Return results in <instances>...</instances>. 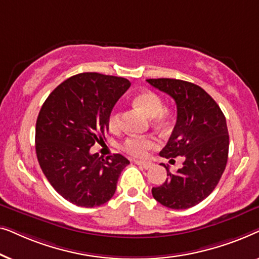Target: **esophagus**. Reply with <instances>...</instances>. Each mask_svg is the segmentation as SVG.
I'll list each match as a JSON object with an SVG mask.
<instances>
[{
    "label": "esophagus",
    "mask_w": 259,
    "mask_h": 259,
    "mask_svg": "<svg viewBox=\"0 0 259 259\" xmlns=\"http://www.w3.org/2000/svg\"><path fill=\"white\" fill-rule=\"evenodd\" d=\"M136 164L139 165L140 167H143L145 169H148L151 168L152 166H153V164H152L151 161H141V160H136Z\"/></svg>",
    "instance_id": "esophagus-1"
}]
</instances>
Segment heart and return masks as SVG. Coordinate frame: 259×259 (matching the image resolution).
<instances>
[{
    "instance_id": "obj_1",
    "label": "heart",
    "mask_w": 259,
    "mask_h": 259,
    "mask_svg": "<svg viewBox=\"0 0 259 259\" xmlns=\"http://www.w3.org/2000/svg\"><path fill=\"white\" fill-rule=\"evenodd\" d=\"M133 104L143 109L145 114L150 118H153V123L159 127H165L168 125L171 116L169 113L164 111V102L159 95L152 91L145 90L137 93L133 97ZM122 113L120 111H114L109 116L108 127L111 131H118L121 126ZM155 146L153 139L146 137H130L122 143V150L127 153L137 158H143L147 154V152Z\"/></svg>"
}]
</instances>
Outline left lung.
<instances>
[{"mask_svg":"<svg viewBox=\"0 0 259 259\" xmlns=\"http://www.w3.org/2000/svg\"><path fill=\"white\" fill-rule=\"evenodd\" d=\"M151 86L173 98L177 122L160 155L184 157L183 167L152 189L154 199L173 210L192 207L210 196L224 172L229 154L226 119L213 99L197 84L177 79H148Z\"/></svg>","mask_w":259,"mask_h":259,"instance_id":"left-lung-1","label":"left lung"}]
</instances>
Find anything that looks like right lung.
<instances>
[{"label": "right lung", "instance_id": "add662e5", "mask_svg": "<svg viewBox=\"0 0 259 259\" xmlns=\"http://www.w3.org/2000/svg\"><path fill=\"white\" fill-rule=\"evenodd\" d=\"M130 86L123 77L81 73L60 83L42 105L35 130L38 164L56 192L76 206L107 203L130 164L121 154L102 159L90 152L105 138L112 109Z\"/></svg>", "mask_w": 259, "mask_h": 259}]
</instances>
